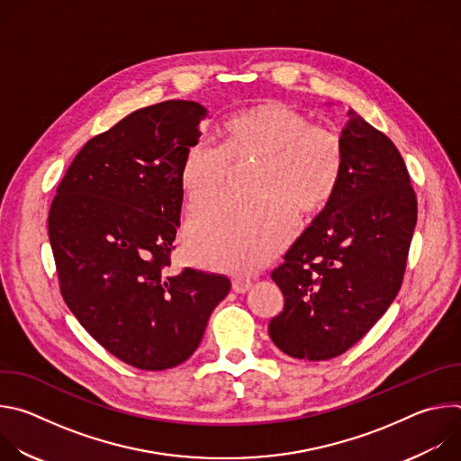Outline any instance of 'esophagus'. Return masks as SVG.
<instances>
[{
    "instance_id": "obj_1",
    "label": "esophagus",
    "mask_w": 461,
    "mask_h": 461,
    "mask_svg": "<svg viewBox=\"0 0 461 461\" xmlns=\"http://www.w3.org/2000/svg\"><path fill=\"white\" fill-rule=\"evenodd\" d=\"M231 288H233V292H237V294H246V292L251 288V281H249V279H244V277H235L233 283H231Z\"/></svg>"
}]
</instances>
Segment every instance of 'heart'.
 <instances>
[{
    "label": "heart",
    "mask_w": 461,
    "mask_h": 461,
    "mask_svg": "<svg viewBox=\"0 0 461 461\" xmlns=\"http://www.w3.org/2000/svg\"><path fill=\"white\" fill-rule=\"evenodd\" d=\"M255 160L244 201H222L187 226V255L206 268L244 274L274 258L297 230V212H321L338 191L343 140L332 129L279 100L235 111L221 127V144L194 142L184 155L180 185L191 212L228 189L233 167Z\"/></svg>",
    "instance_id": "b5f03b06"
}]
</instances>
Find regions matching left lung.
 <instances>
[{"label":"left lung","instance_id":"1","mask_svg":"<svg viewBox=\"0 0 461 461\" xmlns=\"http://www.w3.org/2000/svg\"><path fill=\"white\" fill-rule=\"evenodd\" d=\"M341 140L336 194L272 272L285 308L268 332L295 359L338 357L377 322L402 288L418 221L416 193L392 140L354 109Z\"/></svg>","mask_w":461,"mask_h":461}]
</instances>
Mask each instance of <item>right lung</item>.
I'll return each instance as SVG.
<instances>
[{
	"label": "right lung",
	"instance_id": "1",
	"mask_svg": "<svg viewBox=\"0 0 461 461\" xmlns=\"http://www.w3.org/2000/svg\"><path fill=\"white\" fill-rule=\"evenodd\" d=\"M206 109L167 100L91 139L61 178L49 212L59 292L114 357L166 370L201 345L228 295L224 276H167L180 226V167Z\"/></svg>",
	"mask_w": 461,
	"mask_h": 461
}]
</instances>
